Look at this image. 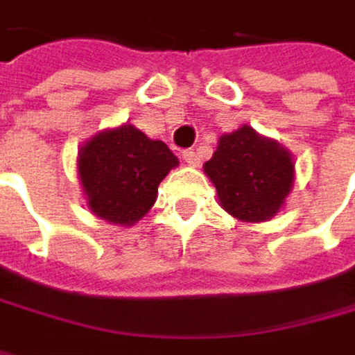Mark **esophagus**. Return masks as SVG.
<instances>
[{"mask_svg": "<svg viewBox=\"0 0 355 355\" xmlns=\"http://www.w3.org/2000/svg\"><path fill=\"white\" fill-rule=\"evenodd\" d=\"M182 160H184L189 166H197V164H199V156H197L193 150H184V152H182Z\"/></svg>", "mask_w": 355, "mask_h": 355, "instance_id": "esophagus-1", "label": "esophagus"}]
</instances>
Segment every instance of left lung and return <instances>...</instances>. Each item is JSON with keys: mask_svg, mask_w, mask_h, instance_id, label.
<instances>
[{"mask_svg": "<svg viewBox=\"0 0 355 355\" xmlns=\"http://www.w3.org/2000/svg\"><path fill=\"white\" fill-rule=\"evenodd\" d=\"M203 171L217 189L219 205L245 223L272 219L295 184L293 154L250 125L219 136Z\"/></svg>", "mask_w": 355, "mask_h": 355, "instance_id": "8db88e82", "label": "left lung"}]
</instances>
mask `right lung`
Segmentation results:
<instances>
[{
  "mask_svg": "<svg viewBox=\"0 0 355 355\" xmlns=\"http://www.w3.org/2000/svg\"><path fill=\"white\" fill-rule=\"evenodd\" d=\"M178 166L160 140H150L132 123L97 132L77 156L87 207L99 219L130 227L152 209L158 184Z\"/></svg>",
  "mask_w": 355,
  "mask_h": 355,
  "instance_id": "1",
  "label": "right lung"
}]
</instances>
